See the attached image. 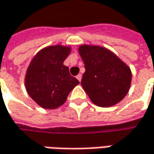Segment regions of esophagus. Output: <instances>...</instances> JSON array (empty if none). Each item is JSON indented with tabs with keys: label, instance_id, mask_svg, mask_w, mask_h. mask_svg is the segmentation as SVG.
<instances>
[{
	"label": "esophagus",
	"instance_id": "34e87169",
	"mask_svg": "<svg viewBox=\"0 0 154 154\" xmlns=\"http://www.w3.org/2000/svg\"><path fill=\"white\" fill-rule=\"evenodd\" d=\"M77 78L79 82H81V80H82V75H81V74H78L77 76Z\"/></svg>",
	"mask_w": 154,
	"mask_h": 154
}]
</instances>
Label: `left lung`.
<instances>
[{
	"label": "left lung",
	"instance_id": "left-lung-1",
	"mask_svg": "<svg viewBox=\"0 0 154 154\" xmlns=\"http://www.w3.org/2000/svg\"><path fill=\"white\" fill-rule=\"evenodd\" d=\"M78 51L85 67L81 84L91 101L101 107L121 101L130 89V67L103 47L81 45Z\"/></svg>",
	"mask_w": 154,
	"mask_h": 154
}]
</instances>
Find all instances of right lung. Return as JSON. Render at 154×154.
I'll return each instance as SVG.
<instances>
[{"label": "right lung", "instance_id": "obj_1", "mask_svg": "<svg viewBox=\"0 0 154 154\" xmlns=\"http://www.w3.org/2000/svg\"><path fill=\"white\" fill-rule=\"evenodd\" d=\"M70 53V47L49 46L39 51L29 64L25 88L31 99L42 108L55 109L62 106L69 93L79 84L64 65Z\"/></svg>", "mask_w": 154, "mask_h": 154}]
</instances>
